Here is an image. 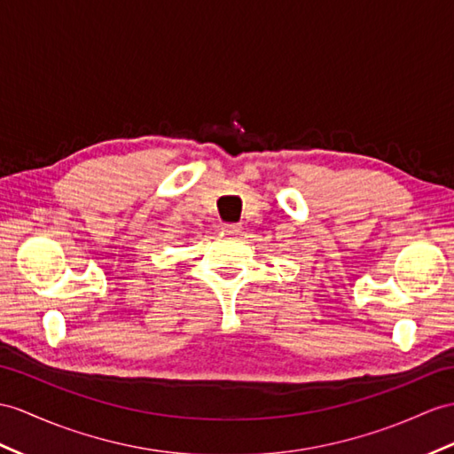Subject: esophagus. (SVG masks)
<instances>
[{
	"label": "esophagus",
	"instance_id": "1",
	"mask_svg": "<svg viewBox=\"0 0 454 454\" xmlns=\"http://www.w3.org/2000/svg\"><path fill=\"white\" fill-rule=\"evenodd\" d=\"M221 231H223L225 235H239V233H242V225L240 223H223L221 225Z\"/></svg>",
	"mask_w": 454,
	"mask_h": 454
}]
</instances>
